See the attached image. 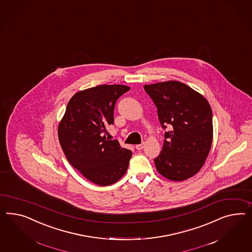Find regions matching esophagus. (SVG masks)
Wrapping results in <instances>:
<instances>
[{"mask_svg": "<svg viewBox=\"0 0 252 252\" xmlns=\"http://www.w3.org/2000/svg\"><path fill=\"white\" fill-rule=\"evenodd\" d=\"M144 148V143L136 145V149L137 150H141Z\"/></svg>", "mask_w": 252, "mask_h": 252, "instance_id": "1", "label": "esophagus"}]
</instances>
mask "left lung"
I'll use <instances>...</instances> for the list:
<instances>
[{
    "label": "left lung",
    "instance_id": "1",
    "mask_svg": "<svg viewBox=\"0 0 252 252\" xmlns=\"http://www.w3.org/2000/svg\"><path fill=\"white\" fill-rule=\"evenodd\" d=\"M158 108L165 133L163 149L154 159L159 174L173 182L185 181L204 166L213 142L211 106L201 94L177 81L144 85Z\"/></svg>",
    "mask_w": 252,
    "mask_h": 252
}]
</instances>
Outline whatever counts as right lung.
Listing matches in <instances>:
<instances>
[{
	"instance_id": "right-lung-1",
	"label": "right lung",
	"mask_w": 252,
	"mask_h": 252,
	"mask_svg": "<svg viewBox=\"0 0 252 252\" xmlns=\"http://www.w3.org/2000/svg\"><path fill=\"white\" fill-rule=\"evenodd\" d=\"M130 88L102 84L76 93L68 101L58 136L68 162L100 186L115 184L125 175L132 151L104 135L114 124L116 100Z\"/></svg>"
}]
</instances>
